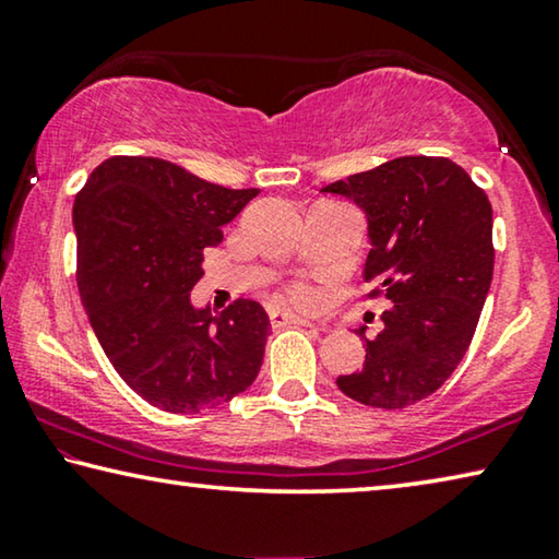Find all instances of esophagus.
<instances>
[{
    "label": "esophagus",
    "mask_w": 559,
    "mask_h": 559,
    "mask_svg": "<svg viewBox=\"0 0 559 559\" xmlns=\"http://www.w3.org/2000/svg\"><path fill=\"white\" fill-rule=\"evenodd\" d=\"M269 316H271L273 326H288V323H294V326H313V323L308 321V319H304V316L283 311V308H271Z\"/></svg>",
    "instance_id": "34e87169"
}]
</instances>
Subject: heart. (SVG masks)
I'll list each match as a JSON object with an SVG mask.
<instances>
[{"instance_id":"heart-1","label":"heart","mask_w":559,"mask_h":559,"mask_svg":"<svg viewBox=\"0 0 559 559\" xmlns=\"http://www.w3.org/2000/svg\"><path fill=\"white\" fill-rule=\"evenodd\" d=\"M296 298H298V301H301V304H311V301H313V294H311V290H308V288H298V290H296Z\"/></svg>"}]
</instances>
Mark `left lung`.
<instances>
[{"instance_id": "8db88e82", "label": "left lung", "mask_w": 559, "mask_h": 559, "mask_svg": "<svg viewBox=\"0 0 559 559\" xmlns=\"http://www.w3.org/2000/svg\"><path fill=\"white\" fill-rule=\"evenodd\" d=\"M321 193L364 211V278H377L391 304L377 338L356 329L366 361L336 384L354 402L404 409L435 394L472 344L495 271L492 205L460 165L427 155L396 157Z\"/></svg>"}]
</instances>
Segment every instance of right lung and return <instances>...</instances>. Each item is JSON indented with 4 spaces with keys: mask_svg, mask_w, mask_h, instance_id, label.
I'll return each instance as SVG.
<instances>
[{
    "mask_svg": "<svg viewBox=\"0 0 559 559\" xmlns=\"http://www.w3.org/2000/svg\"><path fill=\"white\" fill-rule=\"evenodd\" d=\"M261 190H230L160 157H110L74 198L78 288L90 326L138 396L200 414L253 384L271 319L238 298L193 306L203 251Z\"/></svg>",
    "mask_w": 559,
    "mask_h": 559,
    "instance_id": "1",
    "label": "right lung"
}]
</instances>
